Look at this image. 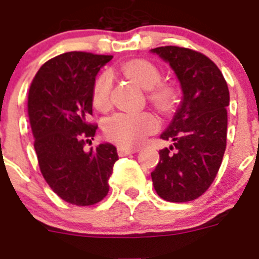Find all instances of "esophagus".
Listing matches in <instances>:
<instances>
[{
	"label": "esophagus",
	"mask_w": 259,
	"mask_h": 259,
	"mask_svg": "<svg viewBox=\"0 0 259 259\" xmlns=\"http://www.w3.org/2000/svg\"><path fill=\"white\" fill-rule=\"evenodd\" d=\"M138 148H127V147L124 146H120L117 147V153L118 156H127V155H132V153L138 152Z\"/></svg>",
	"instance_id": "1"
}]
</instances>
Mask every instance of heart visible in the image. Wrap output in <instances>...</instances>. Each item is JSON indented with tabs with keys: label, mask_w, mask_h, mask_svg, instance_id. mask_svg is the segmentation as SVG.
I'll use <instances>...</instances> for the list:
<instances>
[{
	"label": "heart",
	"mask_w": 259,
	"mask_h": 259,
	"mask_svg": "<svg viewBox=\"0 0 259 259\" xmlns=\"http://www.w3.org/2000/svg\"><path fill=\"white\" fill-rule=\"evenodd\" d=\"M122 73L141 88L148 90V101L162 112L173 109L177 102V92L173 85L162 81L161 69L155 63L147 59H134L121 67ZM112 77L108 72H103L93 85V104L99 111H106L111 104ZM157 127V120L150 112L116 113L107 118L103 132L111 142L125 147L141 143L144 137L153 133Z\"/></svg>",
	"instance_id": "1"
}]
</instances>
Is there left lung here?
I'll list each match as a JSON object with an SVG mask.
<instances>
[{
	"label": "left lung",
	"instance_id": "left-lung-1",
	"mask_svg": "<svg viewBox=\"0 0 259 259\" xmlns=\"http://www.w3.org/2000/svg\"><path fill=\"white\" fill-rule=\"evenodd\" d=\"M169 62L181 81L183 99L173 121L161 134L173 141L160 151L152 177L161 199L187 202L197 199L215 179L227 143L230 93L213 60L192 49L160 46L152 49Z\"/></svg>",
	"mask_w": 259,
	"mask_h": 259
}]
</instances>
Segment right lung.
<instances>
[{
  "label": "right lung",
  "mask_w": 259,
  "mask_h": 259,
  "mask_svg": "<svg viewBox=\"0 0 259 259\" xmlns=\"http://www.w3.org/2000/svg\"><path fill=\"white\" fill-rule=\"evenodd\" d=\"M112 55L69 51L44 64L28 92V117L39 170L60 199L77 206L102 201L118 160L116 147L94 141L93 115L95 76Z\"/></svg>",
  "instance_id": "add662e5"
}]
</instances>
